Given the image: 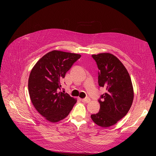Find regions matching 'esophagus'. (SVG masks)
<instances>
[{
    "label": "esophagus",
    "instance_id": "esophagus-1",
    "mask_svg": "<svg viewBox=\"0 0 156 156\" xmlns=\"http://www.w3.org/2000/svg\"><path fill=\"white\" fill-rule=\"evenodd\" d=\"M81 101L84 103H89L90 101V99L89 98H84V99H81Z\"/></svg>",
    "mask_w": 156,
    "mask_h": 156
}]
</instances>
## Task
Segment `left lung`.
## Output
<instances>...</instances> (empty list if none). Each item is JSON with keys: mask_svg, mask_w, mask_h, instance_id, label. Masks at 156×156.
<instances>
[{"mask_svg": "<svg viewBox=\"0 0 156 156\" xmlns=\"http://www.w3.org/2000/svg\"><path fill=\"white\" fill-rule=\"evenodd\" d=\"M99 69V86L105 87L106 93L99 100L100 108L91 115L94 123L102 127L116 124L131 107L134 92L129 74L116 56L108 53L92 55Z\"/></svg>", "mask_w": 156, "mask_h": 156, "instance_id": "obj_1", "label": "left lung"}]
</instances>
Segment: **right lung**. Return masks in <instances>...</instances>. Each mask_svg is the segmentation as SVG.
<instances>
[{
	"mask_svg": "<svg viewBox=\"0 0 156 156\" xmlns=\"http://www.w3.org/2000/svg\"><path fill=\"white\" fill-rule=\"evenodd\" d=\"M81 55L54 50L37 61L32 69L28 87L31 101L37 111L51 122L65 119L77 100L59 92L61 81Z\"/></svg>",
	"mask_w": 156,
	"mask_h": 156,
	"instance_id": "add662e5",
	"label": "right lung"
}]
</instances>
